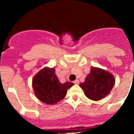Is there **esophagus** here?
<instances>
[{"label":"esophagus","instance_id":"obj_1","mask_svg":"<svg viewBox=\"0 0 134 134\" xmlns=\"http://www.w3.org/2000/svg\"><path fill=\"white\" fill-rule=\"evenodd\" d=\"M73 82L75 84H79V80H76L74 81Z\"/></svg>","mask_w":134,"mask_h":134}]
</instances>
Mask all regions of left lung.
<instances>
[{"label": "left lung", "instance_id": "left-lung-1", "mask_svg": "<svg viewBox=\"0 0 134 134\" xmlns=\"http://www.w3.org/2000/svg\"><path fill=\"white\" fill-rule=\"evenodd\" d=\"M115 78L108 71L92 67L84 82L80 84L86 97L92 100L102 99L110 93L115 84Z\"/></svg>", "mask_w": 134, "mask_h": 134}]
</instances>
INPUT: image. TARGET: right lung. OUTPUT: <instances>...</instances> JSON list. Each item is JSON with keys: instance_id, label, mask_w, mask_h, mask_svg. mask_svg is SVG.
Segmentation results:
<instances>
[{"instance_id": "1", "label": "right lung", "mask_w": 134, "mask_h": 134, "mask_svg": "<svg viewBox=\"0 0 134 134\" xmlns=\"http://www.w3.org/2000/svg\"><path fill=\"white\" fill-rule=\"evenodd\" d=\"M74 85L72 82L61 83L55 74L54 68L44 67L32 80L35 94L41 102L54 104L62 100L67 94V90Z\"/></svg>"}]
</instances>
